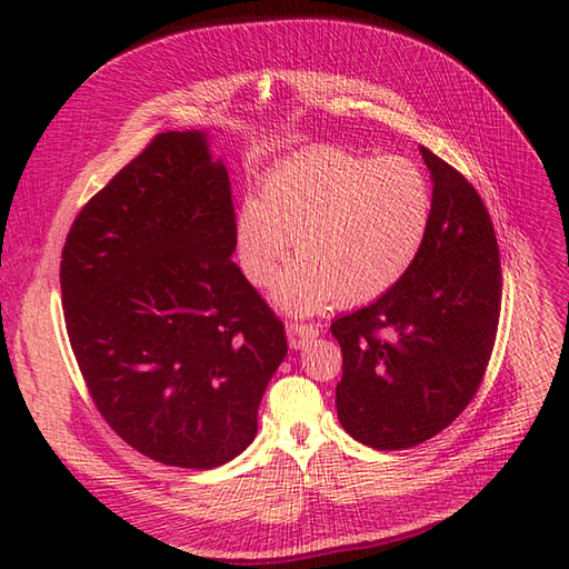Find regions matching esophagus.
I'll return each mask as SVG.
<instances>
[{
  "instance_id": "1",
  "label": "esophagus",
  "mask_w": 569,
  "mask_h": 569,
  "mask_svg": "<svg viewBox=\"0 0 569 569\" xmlns=\"http://www.w3.org/2000/svg\"><path fill=\"white\" fill-rule=\"evenodd\" d=\"M313 337H318V325H313V322H287V339H289L291 349H303Z\"/></svg>"
}]
</instances>
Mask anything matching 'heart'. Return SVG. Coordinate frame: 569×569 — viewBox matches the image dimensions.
<instances>
[{
  "mask_svg": "<svg viewBox=\"0 0 569 569\" xmlns=\"http://www.w3.org/2000/svg\"><path fill=\"white\" fill-rule=\"evenodd\" d=\"M432 213V182L418 161L313 147L274 170L261 201L244 203L239 261L253 284H270L295 242L301 261L272 289L282 311L366 303L418 261Z\"/></svg>",
  "mask_w": 569,
  "mask_h": 569,
  "instance_id": "b5f03b06",
  "label": "heart"
}]
</instances>
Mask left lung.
Returning a JSON list of instances; mask_svg holds the SVG:
<instances>
[{"label": "left lung", "mask_w": 569, "mask_h": 569, "mask_svg": "<svg viewBox=\"0 0 569 569\" xmlns=\"http://www.w3.org/2000/svg\"><path fill=\"white\" fill-rule=\"evenodd\" d=\"M435 213L418 261L387 295L332 322L341 347L337 416L377 451L439 435L472 401L501 316V258L477 189L420 147Z\"/></svg>", "instance_id": "obj_1"}]
</instances>
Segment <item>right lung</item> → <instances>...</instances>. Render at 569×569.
<instances>
[{"instance_id":"1","label":"right lung","mask_w":569,"mask_h":569,"mask_svg":"<svg viewBox=\"0 0 569 569\" xmlns=\"http://www.w3.org/2000/svg\"><path fill=\"white\" fill-rule=\"evenodd\" d=\"M234 247L228 170L199 130L153 137L63 244L66 330L92 401L134 451L173 468L242 453L287 356Z\"/></svg>"}]
</instances>
